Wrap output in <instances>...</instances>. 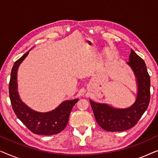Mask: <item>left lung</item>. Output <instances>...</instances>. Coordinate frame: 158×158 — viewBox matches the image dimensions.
I'll return each instance as SVG.
<instances>
[{
    "mask_svg": "<svg viewBox=\"0 0 158 158\" xmlns=\"http://www.w3.org/2000/svg\"><path fill=\"white\" fill-rule=\"evenodd\" d=\"M137 77L138 94L135 103L125 109L90 101L95 118L101 128L108 131H126L135 127L148 109L150 100V77L144 61L132 49L127 62Z\"/></svg>",
    "mask_w": 158,
    "mask_h": 158,
    "instance_id": "1",
    "label": "left lung"
}]
</instances>
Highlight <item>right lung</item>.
I'll return each instance as SVG.
<instances>
[{"instance_id":"add662e5","label":"right lung","mask_w":158,"mask_h":158,"mask_svg":"<svg viewBox=\"0 0 158 158\" xmlns=\"http://www.w3.org/2000/svg\"><path fill=\"white\" fill-rule=\"evenodd\" d=\"M29 52L15 62L9 82V96L12 108L18 118L36 135H53L60 133L68 124L69 116L78 99L66 101L57 109L47 113H39L27 106L19 98L17 91V70Z\"/></svg>"}]
</instances>
